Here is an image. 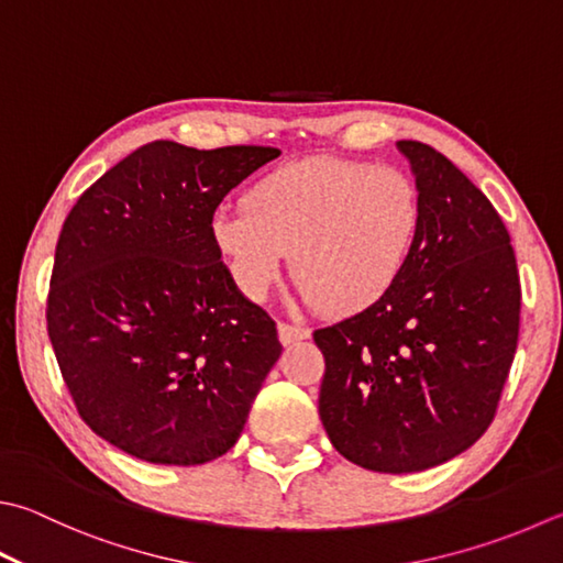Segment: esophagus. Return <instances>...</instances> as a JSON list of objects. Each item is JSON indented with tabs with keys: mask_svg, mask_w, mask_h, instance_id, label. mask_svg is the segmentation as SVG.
Instances as JSON below:
<instances>
[{
	"mask_svg": "<svg viewBox=\"0 0 563 563\" xmlns=\"http://www.w3.org/2000/svg\"><path fill=\"white\" fill-rule=\"evenodd\" d=\"M277 328H279V341H282L284 345H291V343L306 341V338L311 335L309 328L296 325V323H284V321H282Z\"/></svg>",
	"mask_w": 563,
	"mask_h": 563,
	"instance_id": "esophagus-1",
	"label": "esophagus"
}]
</instances>
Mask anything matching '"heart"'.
I'll use <instances>...</instances> for the list:
<instances>
[{
  "label": "heart",
  "mask_w": 563,
  "mask_h": 563,
  "mask_svg": "<svg viewBox=\"0 0 563 563\" xmlns=\"http://www.w3.org/2000/svg\"><path fill=\"white\" fill-rule=\"evenodd\" d=\"M423 203L395 166L311 156L274 168L245 194V210L220 208L210 235L232 279L264 299L284 277L331 316H353L395 289L417 250Z\"/></svg>",
  "instance_id": "obj_1"
}]
</instances>
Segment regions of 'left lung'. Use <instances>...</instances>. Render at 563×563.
<instances>
[{
    "label": "left lung",
    "instance_id": "obj_1",
    "mask_svg": "<svg viewBox=\"0 0 563 563\" xmlns=\"http://www.w3.org/2000/svg\"><path fill=\"white\" fill-rule=\"evenodd\" d=\"M423 203L421 232L385 299L313 331L318 413L335 451L375 473L451 461L490 427L519 335V272L503 218L459 166L397 142Z\"/></svg>",
    "mask_w": 563,
    "mask_h": 563
}]
</instances>
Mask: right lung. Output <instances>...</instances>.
<instances>
[{"mask_svg":"<svg viewBox=\"0 0 563 563\" xmlns=\"http://www.w3.org/2000/svg\"><path fill=\"white\" fill-rule=\"evenodd\" d=\"M282 152L152 142L73 206L56 245L48 338L80 419L146 463L198 465L240 439L282 355L238 291L210 220Z\"/></svg>","mask_w":563,"mask_h":563,"instance_id":"obj_1","label":"right lung"}]
</instances>
